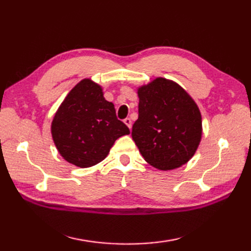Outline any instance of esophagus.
Returning <instances> with one entry per match:
<instances>
[{"label": "esophagus", "instance_id": "34e87169", "mask_svg": "<svg viewBox=\"0 0 251 251\" xmlns=\"http://www.w3.org/2000/svg\"><path fill=\"white\" fill-rule=\"evenodd\" d=\"M124 123L127 126H128L129 129H131V120L129 119V117H126V119L124 120Z\"/></svg>", "mask_w": 251, "mask_h": 251}]
</instances>
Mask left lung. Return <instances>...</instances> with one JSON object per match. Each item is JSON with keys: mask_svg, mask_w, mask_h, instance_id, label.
<instances>
[{"mask_svg": "<svg viewBox=\"0 0 251 251\" xmlns=\"http://www.w3.org/2000/svg\"><path fill=\"white\" fill-rule=\"evenodd\" d=\"M138 120L131 137L153 167L172 170L188 163L201 139V115L185 90L157 77L138 88Z\"/></svg>", "mask_w": 251, "mask_h": 251, "instance_id": "8db88e82", "label": "left lung"}]
</instances>
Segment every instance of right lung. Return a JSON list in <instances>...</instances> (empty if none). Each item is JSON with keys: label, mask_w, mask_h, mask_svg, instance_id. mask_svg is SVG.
<instances>
[{"label": "right lung", "mask_w": 251, "mask_h": 251, "mask_svg": "<svg viewBox=\"0 0 251 251\" xmlns=\"http://www.w3.org/2000/svg\"><path fill=\"white\" fill-rule=\"evenodd\" d=\"M128 134V127L117 120L114 104L104 99L102 88L89 78L71 89L51 122L58 152L81 168L103 161L115 140Z\"/></svg>", "instance_id": "1"}]
</instances>
